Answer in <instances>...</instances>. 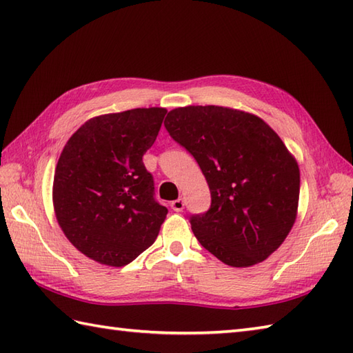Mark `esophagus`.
I'll return each instance as SVG.
<instances>
[{"instance_id": "obj_1", "label": "esophagus", "mask_w": 353, "mask_h": 353, "mask_svg": "<svg viewBox=\"0 0 353 353\" xmlns=\"http://www.w3.org/2000/svg\"><path fill=\"white\" fill-rule=\"evenodd\" d=\"M183 208H185V201H183V199H177V200H174V201H171V209H172V211H176V212H182V211H183Z\"/></svg>"}]
</instances>
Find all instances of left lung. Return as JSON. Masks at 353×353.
Segmentation results:
<instances>
[{
	"mask_svg": "<svg viewBox=\"0 0 353 353\" xmlns=\"http://www.w3.org/2000/svg\"><path fill=\"white\" fill-rule=\"evenodd\" d=\"M171 138L197 161L211 209L191 216L194 235L230 267H252L294 226L301 192L296 157L264 119L224 106H186L165 118Z\"/></svg>",
	"mask_w": 353,
	"mask_h": 353,
	"instance_id": "obj_1",
	"label": "left lung"
}]
</instances>
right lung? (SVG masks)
Wrapping results in <instances>:
<instances>
[{
	"label": "right lung",
	"mask_w": 353,
	"mask_h": 353,
	"mask_svg": "<svg viewBox=\"0 0 353 353\" xmlns=\"http://www.w3.org/2000/svg\"><path fill=\"white\" fill-rule=\"evenodd\" d=\"M165 114V108H138L94 117L72 133L59 157L56 220L70 243L99 264L127 265L156 241L167 219L142 162Z\"/></svg>",
	"instance_id": "obj_1"
}]
</instances>
